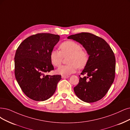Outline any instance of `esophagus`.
I'll return each instance as SVG.
<instances>
[{"instance_id": "1", "label": "esophagus", "mask_w": 130, "mask_h": 130, "mask_svg": "<svg viewBox=\"0 0 130 130\" xmlns=\"http://www.w3.org/2000/svg\"><path fill=\"white\" fill-rule=\"evenodd\" d=\"M69 77V76L68 75H62L61 76V78L62 79H66V78H68Z\"/></svg>"}]
</instances>
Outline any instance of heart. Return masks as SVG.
Masks as SVG:
<instances>
[{
  "instance_id": "obj_1",
  "label": "heart",
  "mask_w": 130,
  "mask_h": 130,
  "mask_svg": "<svg viewBox=\"0 0 130 130\" xmlns=\"http://www.w3.org/2000/svg\"><path fill=\"white\" fill-rule=\"evenodd\" d=\"M60 51L53 49L50 54V59L52 65L59 67L63 57H68L67 63L57 70V72L62 75H69L75 72L79 69H83L87 64L89 55L87 51L82 49L79 43L73 41H66L59 46Z\"/></svg>"
}]
</instances>
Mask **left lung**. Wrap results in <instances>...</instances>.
I'll return each mask as SVG.
<instances>
[{
	"label": "left lung",
	"mask_w": 130,
	"mask_h": 130,
	"mask_svg": "<svg viewBox=\"0 0 130 130\" xmlns=\"http://www.w3.org/2000/svg\"><path fill=\"white\" fill-rule=\"evenodd\" d=\"M81 43L87 51L89 60L79 75V84L74 88L77 96L86 102L102 99L112 84L115 76L116 59L107 42L89 32H81L68 37Z\"/></svg>",
	"instance_id": "obj_1"
}]
</instances>
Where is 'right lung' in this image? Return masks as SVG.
Wrapping results in <instances>:
<instances>
[{
	"label": "right lung",
	"mask_w": 130,
	"mask_h": 130,
	"mask_svg": "<svg viewBox=\"0 0 130 130\" xmlns=\"http://www.w3.org/2000/svg\"><path fill=\"white\" fill-rule=\"evenodd\" d=\"M60 40L58 35L38 33L27 37L18 47L14 73L18 84L27 97L36 101L49 99L55 92L60 75H45L54 70L50 54Z\"/></svg>",
	"instance_id": "add662e5"
}]
</instances>
